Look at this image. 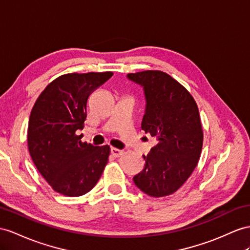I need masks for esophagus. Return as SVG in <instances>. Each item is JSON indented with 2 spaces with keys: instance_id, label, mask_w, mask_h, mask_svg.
I'll list each match as a JSON object with an SVG mask.
<instances>
[{
  "instance_id": "1",
  "label": "esophagus",
  "mask_w": 250,
  "mask_h": 250,
  "mask_svg": "<svg viewBox=\"0 0 250 250\" xmlns=\"http://www.w3.org/2000/svg\"><path fill=\"white\" fill-rule=\"evenodd\" d=\"M111 153H112V155L114 157H120L121 155L124 154V151H121V150L116 149V148H111Z\"/></svg>"
}]
</instances>
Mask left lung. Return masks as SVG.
<instances>
[{
  "instance_id": "1",
  "label": "left lung",
  "mask_w": 250,
  "mask_h": 250,
  "mask_svg": "<svg viewBox=\"0 0 250 250\" xmlns=\"http://www.w3.org/2000/svg\"><path fill=\"white\" fill-rule=\"evenodd\" d=\"M127 78L144 86L146 106L142 129L157 139L145 156V168L133 177L153 197L173 194L197 166L204 133L194 98L180 82L162 70L131 73Z\"/></svg>"
}]
</instances>
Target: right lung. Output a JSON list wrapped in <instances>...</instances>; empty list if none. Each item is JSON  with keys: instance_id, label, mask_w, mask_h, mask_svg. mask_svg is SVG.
Segmentation results:
<instances>
[{"instance_id": "right-lung-1", "label": "right lung", "mask_w": 250, "mask_h": 250, "mask_svg": "<svg viewBox=\"0 0 250 250\" xmlns=\"http://www.w3.org/2000/svg\"><path fill=\"white\" fill-rule=\"evenodd\" d=\"M112 76V72L59 76L44 88L31 110L29 154L49 186L62 195L87 193L107 164L110 146L82 143V134L76 131L84 126L88 96Z\"/></svg>"}]
</instances>
